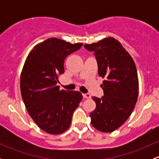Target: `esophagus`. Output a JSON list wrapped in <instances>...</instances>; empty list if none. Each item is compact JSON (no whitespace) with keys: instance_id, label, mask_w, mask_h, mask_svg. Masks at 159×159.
<instances>
[{"instance_id":"obj_1","label":"esophagus","mask_w":159,"mask_h":159,"mask_svg":"<svg viewBox=\"0 0 159 159\" xmlns=\"http://www.w3.org/2000/svg\"><path fill=\"white\" fill-rule=\"evenodd\" d=\"M83 97L84 98H91V94H83Z\"/></svg>"}]
</instances>
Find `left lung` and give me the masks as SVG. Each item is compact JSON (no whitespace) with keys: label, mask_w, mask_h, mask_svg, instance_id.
<instances>
[{"label":"left lung","mask_w":159,"mask_h":159,"mask_svg":"<svg viewBox=\"0 0 159 159\" xmlns=\"http://www.w3.org/2000/svg\"><path fill=\"white\" fill-rule=\"evenodd\" d=\"M97 59L98 75L105 78L104 96L93 97L96 108L90 113L93 127L112 132L121 127L134 110L139 97V78L134 60L122 44L108 37L85 44Z\"/></svg>","instance_id":"obj_1"}]
</instances>
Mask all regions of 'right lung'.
<instances>
[{
    "instance_id": "add662e5",
    "label": "right lung",
    "mask_w": 159,
    "mask_h": 159,
    "mask_svg": "<svg viewBox=\"0 0 159 159\" xmlns=\"http://www.w3.org/2000/svg\"><path fill=\"white\" fill-rule=\"evenodd\" d=\"M82 44L51 38L35 45L25 60L20 80L22 99L34 121L48 134H61L70 127L83 98L80 91L61 90L57 85L65 71V57Z\"/></svg>"
}]
</instances>
